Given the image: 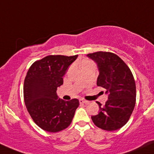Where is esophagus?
Returning a JSON list of instances; mask_svg holds the SVG:
<instances>
[{"mask_svg": "<svg viewBox=\"0 0 154 154\" xmlns=\"http://www.w3.org/2000/svg\"><path fill=\"white\" fill-rule=\"evenodd\" d=\"M80 104H88L89 102H88V101L86 100H84V99H80Z\"/></svg>", "mask_w": 154, "mask_h": 154, "instance_id": "34e87169", "label": "esophagus"}]
</instances>
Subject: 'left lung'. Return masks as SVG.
Returning a JSON list of instances; mask_svg holds the SVG:
<instances>
[{"instance_id": "left-lung-1", "label": "left lung", "mask_w": 154, "mask_h": 154, "mask_svg": "<svg viewBox=\"0 0 154 154\" xmlns=\"http://www.w3.org/2000/svg\"><path fill=\"white\" fill-rule=\"evenodd\" d=\"M87 56L97 63L98 86L106 89L108 100L104 105L96 102L99 112L91 117L97 127L114 131L129 121L136 103V85L131 70L117 55L109 52H96Z\"/></svg>"}]
</instances>
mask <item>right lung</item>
<instances>
[{"mask_svg": "<svg viewBox=\"0 0 154 154\" xmlns=\"http://www.w3.org/2000/svg\"><path fill=\"white\" fill-rule=\"evenodd\" d=\"M78 55H48L30 66L24 81L23 94L27 109L37 126L49 132H58L71 124L79 100L60 99L57 88L63 76Z\"/></svg>", "mask_w": 154, "mask_h": 154, "instance_id": "right-lung-1", "label": "right lung"}]
</instances>
